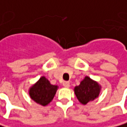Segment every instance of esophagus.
<instances>
[{
    "mask_svg": "<svg viewBox=\"0 0 127 127\" xmlns=\"http://www.w3.org/2000/svg\"><path fill=\"white\" fill-rule=\"evenodd\" d=\"M62 85H63V86L65 87V88H69L70 87V83L68 82V81H64V82L62 83Z\"/></svg>",
    "mask_w": 127,
    "mask_h": 127,
    "instance_id": "obj_1",
    "label": "esophagus"
}]
</instances>
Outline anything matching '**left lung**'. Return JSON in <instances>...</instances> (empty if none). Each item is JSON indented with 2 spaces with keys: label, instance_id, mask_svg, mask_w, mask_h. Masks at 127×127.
I'll return each mask as SVG.
<instances>
[{
  "label": "left lung",
  "instance_id": "1",
  "mask_svg": "<svg viewBox=\"0 0 127 127\" xmlns=\"http://www.w3.org/2000/svg\"><path fill=\"white\" fill-rule=\"evenodd\" d=\"M100 90V87L97 83L86 77L80 84L75 87L74 92L79 101L83 104H86L98 97Z\"/></svg>",
  "mask_w": 127,
  "mask_h": 127
}]
</instances>
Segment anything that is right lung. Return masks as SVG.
Here are the masks:
<instances>
[{
  "instance_id": "right-lung-1",
  "label": "right lung",
  "mask_w": 127,
  "mask_h": 127,
  "mask_svg": "<svg viewBox=\"0 0 127 127\" xmlns=\"http://www.w3.org/2000/svg\"><path fill=\"white\" fill-rule=\"evenodd\" d=\"M57 88V86L51 85L44 77H42L30 88V96L37 103L46 106L53 100Z\"/></svg>"
}]
</instances>
